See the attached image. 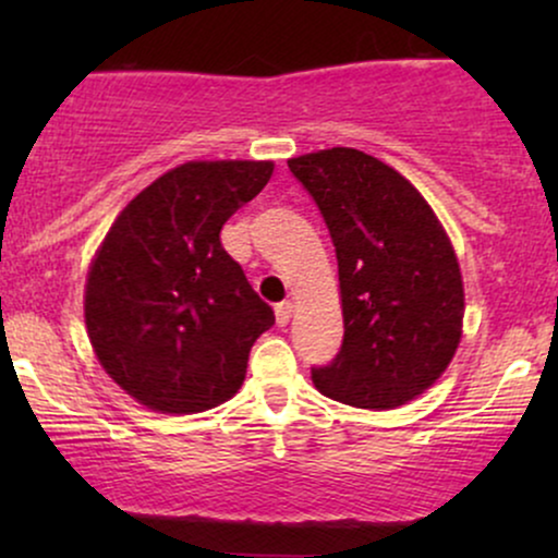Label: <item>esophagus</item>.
Returning <instances> with one entry per match:
<instances>
[{
    "label": "esophagus",
    "mask_w": 558,
    "mask_h": 558,
    "mask_svg": "<svg viewBox=\"0 0 558 558\" xmlns=\"http://www.w3.org/2000/svg\"><path fill=\"white\" fill-rule=\"evenodd\" d=\"M293 315V304L291 301H280V304H275V319H278V325L283 328L288 325V319Z\"/></svg>",
    "instance_id": "34e87169"
}]
</instances>
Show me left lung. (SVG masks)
<instances>
[{
  "label": "left lung",
  "mask_w": 558,
  "mask_h": 558,
  "mask_svg": "<svg viewBox=\"0 0 558 558\" xmlns=\"http://www.w3.org/2000/svg\"><path fill=\"white\" fill-rule=\"evenodd\" d=\"M330 230L343 306L336 360L312 367L319 393L396 409L446 373L462 338L464 288L444 226L401 172L349 146L288 159Z\"/></svg>",
  "instance_id": "left-lung-1"
}]
</instances>
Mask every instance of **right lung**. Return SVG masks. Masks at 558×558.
I'll return each instance as SVG.
<instances>
[{
	"label": "right lung",
	"instance_id": "1",
	"mask_svg": "<svg viewBox=\"0 0 558 558\" xmlns=\"http://www.w3.org/2000/svg\"><path fill=\"white\" fill-rule=\"evenodd\" d=\"M270 175L272 162H185L146 185L101 241L83 304L88 341L144 407L194 414L241 388L248 351L275 315L220 230Z\"/></svg>",
	"mask_w": 558,
	"mask_h": 558
}]
</instances>
